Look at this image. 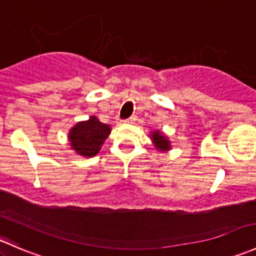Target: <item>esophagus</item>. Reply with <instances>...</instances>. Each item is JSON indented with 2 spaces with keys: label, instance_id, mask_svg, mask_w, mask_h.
Masks as SVG:
<instances>
[{
  "label": "esophagus",
  "instance_id": "esophagus-1",
  "mask_svg": "<svg viewBox=\"0 0 256 256\" xmlns=\"http://www.w3.org/2000/svg\"><path fill=\"white\" fill-rule=\"evenodd\" d=\"M136 120V118L135 116H131L130 118H128V120H124V122L125 124H134V121Z\"/></svg>",
  "mask_w": 256,
  "mask_h": 256
}]
</instances>
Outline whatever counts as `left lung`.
<instances>
[{"label":"left lung","mask_w":256,"mask_h":256,"mask_svg":"<svg viewBox=\"0 0 256 256\" xmlns=\"http://www.w3.org/2000/svg\"><path fill=\"white\" fill-rule=\"evenodd\" d=\"M150 138H151L154 147L160 152H168L172 150L171 141H170L168 136L164 135V131L161 130H154L150 132Z\"/></svg>","instance_id":"left-lung-1"}]
</instances>
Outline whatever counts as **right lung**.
I'll list each match as a JSON object with an SVG mask.
<instances>
[{
    "mask_svg": "<svg viewBox=\"0 0 256 256\" xmlns=\"http://www.w3.org/2000/svg\"><path fill=\"white\" fill-rule=\"evenodd\" d=\"M112 128L100 122L99 118L92 115L88 120L76 122L69 130V146L76 154L89 158L99 154Z\"/></svg>",
    "mask_w": 256,
    "mask_h": 256,
    "instance_id": "1",
    "label": "right lung"
}]
</instances>
